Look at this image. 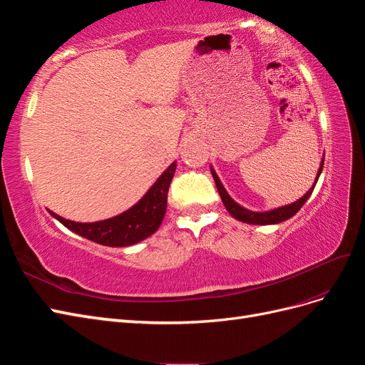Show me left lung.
Listing matches in <instances>:
<instances>
[{
	"instance_id": "left-lung-1",
	"label": "left lung",
	"mask_w": 365,
	"mask_h": 365,
	"mask_svg": "<svg viewBox=\"0 0 365 365\" xmlns=\"http://www.w3.org/2000/svg\"><path fill=\"white\" fill-rule=\"evenodd\" d=\"M323 164H324V157L322 160V164H319V169H318V173H317V178H315V182L314 185L311 187V189L307 190V193L304 196H302L300 200L292 202V204H288V205H283V207H279V208H274V210H268V212H252V210H248L245 207L239 205L233 197H231L225 187L222 185V182H220L219 176L216 175V172L213 170V168H210V170H212V175L215 178V182H216V187H217V192L220 195V200H222L225 208L228 210V213L233 216L235 219L240 220V222H245V224H252V225H272V224H280L283 222V220L292 217L298 210H300L304 202L307 201V197L312 195L314 192V187L319 178V175H322V170H323Z\"/></svg>"
}]
</instances>
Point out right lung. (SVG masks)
<instances>
[{"instance_id":"obj_1","label":"right lung","mask_w":365,"mask_h":365,"mask_svg":"<svg viewBox=\"0 0 365 365\" xmlns=\"http://www.w3.org/2000/svg\"><path fill=\"white\" fill-rule=\"evenodd\" d=\"M176 161L165 169L148 193L126 212L98 222H74L70 219L50 212L62 225L88 240L106 247H130L152 236L160 228L165 208H168V192L175 175Z\"/></svg>"}]
</instances>
